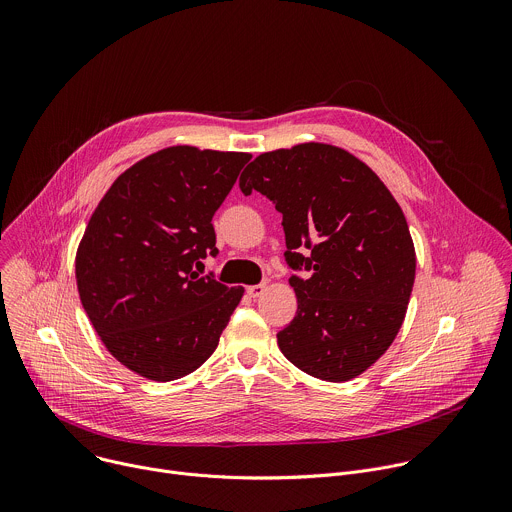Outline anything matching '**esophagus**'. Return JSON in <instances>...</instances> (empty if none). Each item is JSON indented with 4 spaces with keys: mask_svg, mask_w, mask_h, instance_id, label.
<instances>
[{
    "mask_svg": "<svg viewBox=\"0 0 512 512\" xmlns=\"http://www.w3.org/2000/svg\"><path fill=\"white\" fill-rule=\"evenodd\" d=\"M263 291H265V283H257V285H249V287H247V294H249L251 298L263 296Z\"/></svg>",
    "mask_w": 512,
    "mask_h": 512,
    "instance_id": "34e87169",
    "label": "esophagus"
}]
</instances>
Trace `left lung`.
<instances>
[{
	"label": "left lung",
	"instance_id": "1",
	"mask_svg": "<svg viewBox=\"0 0 512 512\" xmlns=\"http://www.w3.org/2000/svg\"><path fill=\"white\" fill-rule=\"evenodd\" d=\"M241 192L269 198L283 216L285 263L298 312L277 344L316 379L342 383L367 371L395 340L415 281L405 214L379 176L326 143L257 156Z\"/></svg>",
	"mask_w": 512,
	"mask_h": 512
}]
</instances>
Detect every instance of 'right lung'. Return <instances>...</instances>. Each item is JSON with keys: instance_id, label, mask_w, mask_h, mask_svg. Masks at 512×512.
I'll list each match as a JSON object with an SVG mask.
<instances>
[{"instance_id": "1", "label": "right lung", "mask_w": 512, "mask_h": 512, "mask_svg": "<svg viewBox=\"0 0 512 512\" xmlns=\"http://www.w3.org/2000/svg\"><path fill=\"white\" fill-rule=\"evenodd\" d=\"M249 160L166 148L125 170L95 208L77 253L79 296L107 350L133 373L174 381L218 346L243 287L194 267L216 257L212 216Z\"/></svg>"}]
</instances>
